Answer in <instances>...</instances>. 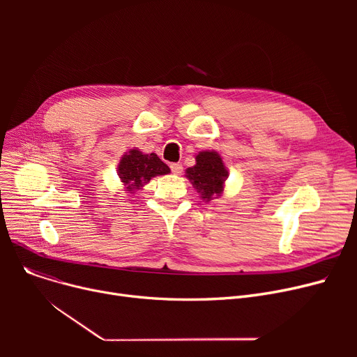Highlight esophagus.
I'll list each match as a JSON object with an SVG mask.
<instances>
[{
	"label": "esophagus",
	"mask_w": 357,
	"mask_h": 357,
	"mask_svg": "<svg viewBox=\"0 0 357 357\" xmlns=\"http://www.w3.org/2000/svg\"><path fill=\"white\" fill-rule=\"evenodd\" d=\"M182 165L181 163H171V171L174 172V174H176V175H179L181 172H182Z\"/></svg>",
	"instance_id": "obj_1"
}]
</instances>
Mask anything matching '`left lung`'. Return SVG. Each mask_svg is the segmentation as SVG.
<instances>
[{"label":"left lung","instance_id":"8db88e82","mask_svg":"<svg viewBox=\"0 0 357 357\" xmlns=\"http://www.w3.org/2000/svg\"><path fill=\"white\" fill-rule=\"evenodd\" d=\"M197 165L186 169V178L201 194L202 199L211 201L222 192L224 181L227 178V169L217 152H199Z\"/></svg>","mask_w":357,"mask_h":357}]
</instances>
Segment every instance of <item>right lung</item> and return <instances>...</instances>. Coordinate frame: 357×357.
<instances>
[{"instance_id":"1","label":"right lung","mask_w":357,"mask_h":357,"mask_svg":"<svg viewBox=\"0 0 357 357\" xmlns=\"http://www.w3.org/2000/svg\"><path fill=\"white\" fill-rule=\"evenodd\" d=\"M171 169L163 163L158 155H144L140 150L133 149L124 155L119 165V176L124 182L127 191L133 194L140 186L147 183L158 175H166Z\"/></svg>"}]
</instances>
